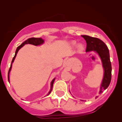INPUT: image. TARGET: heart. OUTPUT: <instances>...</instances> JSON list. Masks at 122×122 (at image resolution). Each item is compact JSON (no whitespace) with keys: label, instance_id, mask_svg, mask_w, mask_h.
Returning a JSON list of instances; mask_svg holds the SVG:
<instances>
[{"label":"heart","instance_id":"heart-1","mask_svg":"<svg viewBox=\"0 0 122 122\" xmlns=\"http://www.w3.org/2000/svg\"><path fill=\"white\" fill-rule=\"evenodd\" d=\"M71 45L73 46H75L76 45V42L75 41H73L71 42ZM77 47V50L79 52H81V51H83L84 49V46L82 44H79Z\"/></svg>","mask_w":122,"mask_h":122}]
</instances>
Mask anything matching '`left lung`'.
Instances as JSON below:
<instances>
[{
  "mask_svg": "<svg viewBox=\"0 0 122 122\" xmlns=\"http://www.w3.org/2000/svg\"><path fill=\"white\" fill-rule=\"evenodd\" d=\"M81 37L86 41V51H96L101 58L102 65L104 69V76L102 84L100 85V90L99 92V93L100 94L108 88L111 80L112 67L109 50L104 42L97 38L92 37L85 35L81 36Z\"/></svg>",
  "mask_w": 122,
  "mask_h": 122,
  "instance_id": "obj_1",
  "label": "left lung"
}]
</instances>
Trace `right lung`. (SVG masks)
Here are the masks:
<instances>
[{
  "mask_svg": "<svg viewBox=\"0 0 122 122\" xmlns=\"http://www.w3.org/2000/svg\"><path fill=\"white\" fill-rule=\"evenodd\" d=\"M43 42H44V40H42V39L41 38H34V37H33V38H30L27 39V40H26L25 42H23L22 43L20 46H19L17 47V49H16V51H15V54L14 57V58H12L11 64L10 68L9 71H8V81H10L9 73H10V72L11 69L12 64V63H13L14 61L15 57H16V54H17L18 51H19V50L20 49L21 47H23V46H24L25 45H26V44H31V45H35V46H38V45H42ZM54 80H55V79H54L52 81H51V87H50V91L49 92V93H48V94H47V95H49L50 93V92H51V91H52L53 85V84H54Z\"/></svg>",
  "mask_w": 122,
  "mask_h": 122,
  "instance_id": "add662e5",
  "label": "right lung"
}]
</instances>
